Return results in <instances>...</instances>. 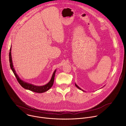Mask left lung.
Listing matches in <instances>:
<instances>
[{
	"label": "left lung",
	"mask_w": 126,
	"mask_h": 126,
	"mask_svg": "<svg viewBox=\"0 0 126 126\" xmlns=\"http://www.w3.org/2000/svg\"><path fill=\"white\" fill-rule=\"evenodd\" d=\"M75 86H76V87H77V88H78V89H79L80 90H82V91H84H84H83V90H82V89H81V88H80V87H79L78 86H77V85H76V84H75Z\"/></svg>",
	"instance_id": "left-lung-1"
}]
</instances>
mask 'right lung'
<instances>
[{"label": "right lung", "mask_w": 126, "mask_h": 126, "mask_svg": "<svg viewBox=\"0 0 126 126\" xmlns=\"http://www.w3.org/2000/svg\"><path fill=\"white\" fill-rule=\"evenodd\" d=\"M11 47H10V52L9 53V63H10V68L11 69V70H12L13 72L15 75V76L16 77L18 82L20 84V85L24 89H27V90H29L30 91H31L32 92H35V93H44L47 91H48V90L51 88V87L53 86V83H54V77H55V73L56 70H55L54 72L52 78L50 80V81L46 85H43V86H35L33 84L27 83L24 81H22L19 77V76H18L16 73V72L15 71V69L13 67V63H12V57H11Z\"/></svg>", "instance_id": "add662e5"}]
</instances>
